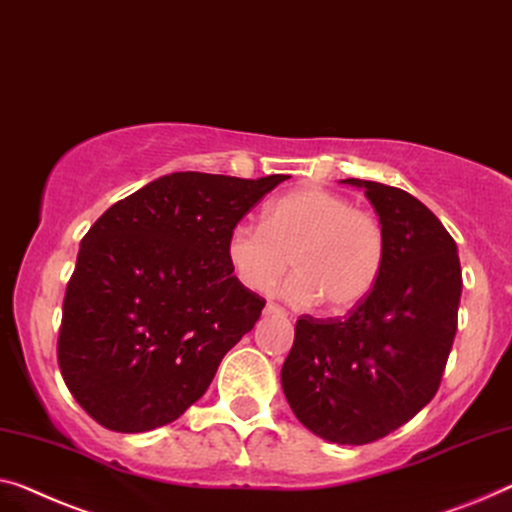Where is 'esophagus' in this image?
<instances>
[{
    "mask_svg": "<svg viewBox=\"0 0 512 512\" xmlns=\"http://www.w3.org/2000/svg\"><path fill=\"white\" fill-rule=\"evenodd\" d=\"M264 315H269V317H285L287 312L280 308V305H276V303H266L264 305Z\"/></svg>",
    "mask_w": 512,
    "mask_h": 512,
    "instance_id": "34e87169",
    "label": "esophagus"
}]
</instances>
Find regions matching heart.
Instances as JSON below:
<instances>
[{
	"instance_id": "obj_1",
	"label": "heart",
	"mask_w": 512,
	"mask_h": 512,
	"mask_svg": "<svg viewBox=\"0 0 512 512\" xmlns=\"http://www.w3.org/2000/svg\"><path fill=\"white\" fill-rule=\"evenodd\" d=\"M386 241L370 211L345 195L305 186L266 204L264 223L241 220L227 236V259L243 285L266 294L282 276L287 296L301 305L324 301L331 312L361 305L384 269Z\"/></svg>"
}]
</instances>
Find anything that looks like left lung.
<instances>
[{
	"label": "left lung",
	"mask_w": 512,
	"mask_h": 512,
	"mask_svg": "<svg viewBox=\"0 0 512 512\" xmlns=\"http://www.w3.org/2000/svg\"><path fill=\"white\" fill-rule=\"evenodd\" d=\"M363 188L384 230V269L345 319L296 322L280 381L294 416L333 444L363 446L411 421L434 398L457 331L462 269L439 218L414 195Z\"/></svg>",
	"instance_id": "1"
}]
</instances>
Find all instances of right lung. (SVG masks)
<instances>
[{"label":"right lung","mask_w":512,"mask_h":512,"mask_svg":"<svg viewBox=\"0 0 512 512\" xmlns=\"http://www.w3.org/2000/svg\"><path fill=\"white\" fill-rule=\"evenodd\" d=\"M285 179L165 174L91 225L66 287L57 358L96 423L149 432L202 398L264 308L232 276L227 236Z\"/></svg>","instance_id":"1"}]
</instances>
